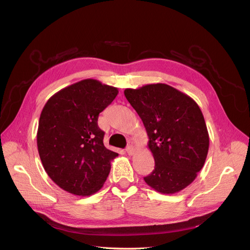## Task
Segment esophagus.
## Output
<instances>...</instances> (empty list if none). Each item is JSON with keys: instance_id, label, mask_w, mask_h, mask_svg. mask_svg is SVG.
<instances>
[{"instance_id": "obj_1", "label": "esophagus", "mask_w": 250, "mask_h": 250, "mask_svg": "<svg viewBox=\"0 0 250 250\" xmlns=\"http://www.w3.org/2000/svg\"><path fill=\"white\" fill-rule=\"evenodd\" d=\"M126 152L128 153V155H133L135 153V149L133 146L129 145L127 148H126Z\"/></svg>"}]
</instances>
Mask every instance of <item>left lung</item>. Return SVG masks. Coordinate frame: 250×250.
I'll return each instance as SVG.
<instances>
[{"instance_id": "left-lung-1", "label": "left lung", "mask_w": 250, "mask_h": 250, "mask_svg": "<svg viewBox=\"0 0 250 250\" xmlns=\"http://www.w3.org/2000/svg\"><path fill=\"white\" fill-rule=\"evenodd\" d=\"M124 95L142 120L155 162L145 183L162 194L184 190L197 177L208 152V131L198 104L165 83L126 88Z\"/></svg>"}]
</instances>
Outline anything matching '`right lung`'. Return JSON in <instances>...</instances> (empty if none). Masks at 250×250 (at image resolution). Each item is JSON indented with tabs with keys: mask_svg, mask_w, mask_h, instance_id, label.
<instances>
[{
	"mask_svg": "<svg viewBox=\"0 0 250 250\" xmlns=\"http://www.w3.org/2000/svg\"><path fill=\"white\" fill-rule=\"evenodd\" d=\"M119 90L84 79L53 95L42 110L36 142L44 171L62 190L90 196L103 187L119 154L104 146L99 113Z\"/></svg>",
	"mask_w": 250,
	"mask_h": 250,
	"instance_id": "1",
	"label": "right lung"
}]
</instances>
